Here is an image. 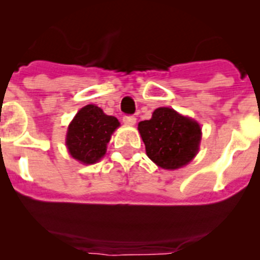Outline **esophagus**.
Wrapping results in <instances>:
<instances>
[{
	"instance_id": "1",
	"label": "esophagus",
	"mask_w": 260,
	"mask_h": 260,
	"mask_svg": "<svg viewBox=\"0 0 260 260\" xmlns=\"http://www.w3.org/2000/svg\"><path fill=\"white\" fill-rule=\"evenodd\" d=\"M136 122H137V118L133 117V115H125L123 117V123L127 125H135Z\"/></svg>"
}]
</instances>
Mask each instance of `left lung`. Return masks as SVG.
Masks as SVG:
<instances>
[{"label": "left lung", "mask_w": 260, "mask_h": 260, "mask_svg": "<svg viewBox=\"0 0 260 260\" xmlns=\"http://www.w3.org/2000/svg\"><path fill=\"white\" fill-rule=\"evenodd\" d=\"M138 131L147 156L166 170L186 166L200 146V124L167 107L157 108L151 119L138 123Z\"/></svg>", "instance_id": "obj_1"}]
</instances>
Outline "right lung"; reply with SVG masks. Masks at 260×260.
<instances>
[{
	"mask_svg": "<svg viewBox=\"0 0 260 260\" xmlns=\"http://www.w3.org/2000/svg\"><path fill=\"white\" fill-rule=\"evenodd\" d=\"M119 122L94 104L83 107L68 127L67 147L73 158L93 165L106 154L107 145Z\"/></svg>",
	"mask_w": 260,
	"mask_h": 260,
	"instance_id": "obj_1",
	"label": "right lung"
}]
</instances>
